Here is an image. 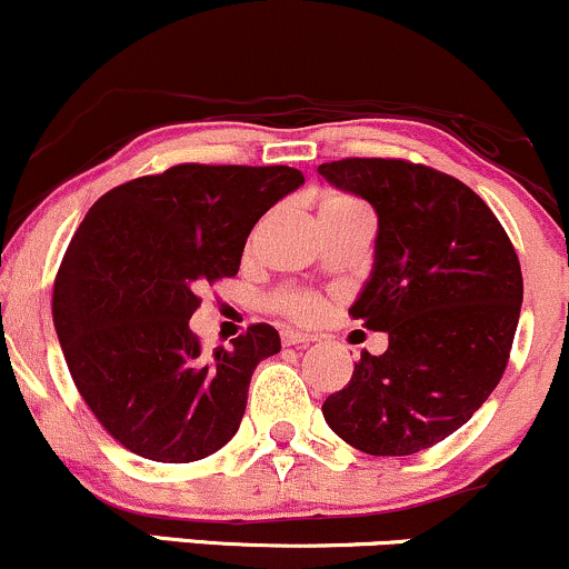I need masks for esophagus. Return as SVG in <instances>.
<instances>
[{
    "label": "esophagus",
    "mask_w": 569,
    "mask_h": 569,
    "mask_svg": "<svg viewBox=\"0 0 569 569\" xmlns=\"http://www.w3.org/2000/svg\"><path fill=\"white\" fill-rule=\"evenodd\" d=\"M313 336H306V332L296 330H282V346H309Z\"/></svg>",
    "instance_id": "obj_1"
}]
</instances>
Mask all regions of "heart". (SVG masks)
Listing matches in <instances>:
<instances>
[{"label":"heart","instance_id":"b5f03b06","mask_svg":"<svg viewBox=\"0 0 569 569\" xmlns=\"http://www.w3.org/2000/svg\"><path fill=\"white\" fill-rule=\"evenodd\" d=\"M340 202H349V199H330L327 204ZM277 309L296 319V322H311V319H317L319 311H322V300L317 296H309V292H279Z\"/></svg>","mask_w":569,"mask_h":569}]
</instances>
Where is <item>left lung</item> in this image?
<instances>
[{
  "instance_id": "obj_1",
  "label": "left lung",
  "mask_w": 569,
  "mask_h": 569,
  "mask_svg": "<svg viewBox=\"0 0 569 569\" xmlns=\"http://www.w3.org/2000/svg\"><path fill=\"white\" fill-rule=\"evenodd\" d=\"M319 176L378 216L376 263L349 313L389 336L325 399L327 426L367 456H412L469 423L503 376L522 269L469 186L405 159H338Z\"/></svg>"
}]
</instances>
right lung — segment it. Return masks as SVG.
<instances>
[{"label":"right lung","mask_w":569,"mask_h":569,"mask_svg":"<svg viewBox=\"0 0 569 569\" xmlns=\"http://www.w3.org/2000/svg\"><path fill=\"white\" fill-rule=\"evenodd\" d=\"M298 186L284 164H176L90 207L58 269L52 319L79 393L130 452L191 463L237 433L279 332L252 325L207 353L189 319L199 287L239 271L252 226Z\"/></svg>","instance_id":"1"}]
</instances>
